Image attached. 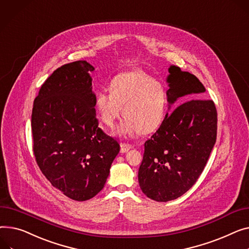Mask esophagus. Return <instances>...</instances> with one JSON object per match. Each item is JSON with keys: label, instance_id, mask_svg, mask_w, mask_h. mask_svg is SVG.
Returning a JSON list of instances; mask_svg holds the SVG:
<instances>
[{"label": "esophagus", "instance_id": "esophagus-1", "mask_svg": "<svg viewBox=\"0 0 249 249\" xmlns=\"http://www.w3.org/2000/svg\"><path fill=\"white\" fill-rule=\"evenodd\" d=\"M120 152L121 153H126V152H128L130 149L132 148V146L131 145H129V144H126V143H121L120 144Z\"/></svg>", "mask_w": 249, "mask_h": 249}]
</instances>
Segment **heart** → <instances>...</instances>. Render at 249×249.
I'll list each match as a JSON object with an SVG mask.
<instances>
[{
	"instance_id": "obj_1",
	"label": "heart",
	"mask_w": 249,
	"mask_h": 249,
	"mask_svg": "<svg viewBox=\"0 0 249 249\" xmlns=\"http://www.w3.org/2000/svg\"><path fill=\"white\" fill-rule=\"evenodd\" d=\"M109 90L98 91L94 102L98 117L107 127L115 126L122 107L125 120L119 128L121 136L151 133L160 127L167 108V92L162 83L143 71H129L113 77Z\"/></svg>"
}]
</instances>
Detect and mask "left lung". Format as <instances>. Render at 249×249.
Segmentation results:
<instances>
[{
	"instance_id": "obj_1",
	"label": "left lung",
	"mask_w": 249,
	"mask_h": 249,
	"mask_svg": "<svg viewBox=\"0 0 249 249\" xmlns=\"http://www.w3.org/2000/svg\"><path fill=\"white\" fill-rule=\"evenodd\" d=\"M168 72L169 112L145 142L138 171L142 192L158 202L176 199L195 184L216 141L217 131L213 101L199 99L206 92L202 83L175 65L170 66ZM172 106L178 107L173 110Z\"/></svg>"
}]
</instances>
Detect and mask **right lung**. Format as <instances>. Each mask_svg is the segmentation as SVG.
Masks as SVG:
<instances>
[{"label":"right lung","mask_w":249,"mask_h":249,"mask_svg":"<svg viewBox=\"0 0 249 249\" xmlns=\"http://www.w3.org/2000/svg\"><path fill=\"white\" fill-rule=\"evenodd\" d=\"M86 61L66 64L42 85L32 111L37 164L51 184L73 200L100 192L120 146L98 127Z\"/></svg>","instance_id":"add662e5"}]
</instances>
